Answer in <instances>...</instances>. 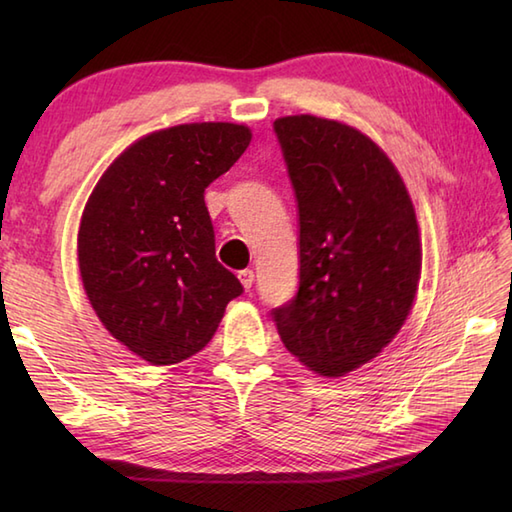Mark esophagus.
Here are the masks:
<instances>
[{
    "instance_id": "obj_1",
    "label": "esophagus",
    "mask_w": 512,
    "mask_h": 512,
    "mask_svg": "<svg viewBox=\"0 0 512 512\" xmlns=\"http://www.w3.org/2000/svg\"><path fill=\"white\" fill-rule=\"evenodd\" d=\"M237 277H239V281H242V286H244L246 290L253 288V284H255V273H253V270H250V268L239 270Z\"/></svg>"
}]
</instances>
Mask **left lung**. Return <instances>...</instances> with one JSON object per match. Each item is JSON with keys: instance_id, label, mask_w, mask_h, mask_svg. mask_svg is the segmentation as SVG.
<instances>
[{"instance_id": "8db88e82", "label": "left lung", "mask_w": 512, "mask_h": 512, "mask_svg": "<svg viewBox=\"0 0 512 512\" xmlns=\"http://www.w3.org/2000/svg\"><path fill=\"white\" fill-rule=\"evenodd\" d=\"M299 211V290L273 319L286 350L345 376L394 339L418 290L422 248L400 173L374 140L328 118L275 121Z\"/></svg>"}]
</instances>
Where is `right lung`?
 <instances>
[{
	"label": "right lung",
	"mask_w": 512,
	"mask_h": 512,
	"mask_svg": "<svg viewBox=\"0 0 512 512\" xmlns=\"http://www.w3.org/2000/svg\"><path fill=\"white\" fill-rule=\"evenodd\" d=\"M233 123L176 125L136 140L96 184L79 228V270L110 334L151 365L213 339L244 292L215 257L204 189L250 145Z\"/></svg>",
	"instance_id": "add662e5"
}]
</instances>
